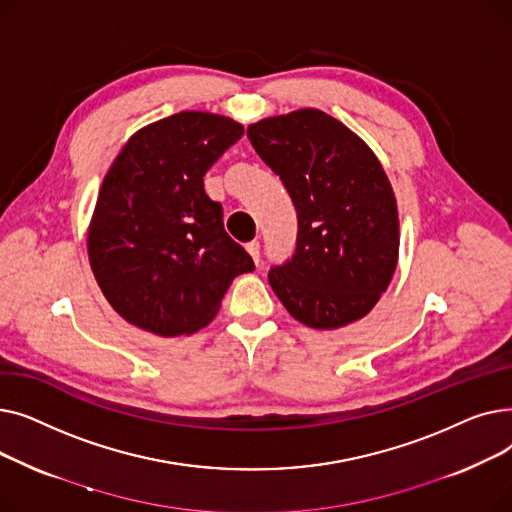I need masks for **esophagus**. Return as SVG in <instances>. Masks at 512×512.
<instances>
[{"instance_id":"obj_1","label":"esophagus","mask_w":512,"mask_h":512,"mask_svg":"<svg viewBox=\"0 0 512 512\" xmlns=\"http://www.w3.org/2000/svg\"><path fill=\"white\" fill-rule=\"evenodd\" d=\"M247 251H249V255L253 257V261H255V263H259V242H257V240L249 242V245H247Z\"/></svg>"}]
</instances>
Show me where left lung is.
I'll use <instances>...</instances> for the list:
<instances>
[{"instance_id":"obj_1","label":"left lung","mask_w":512,"mask_h":512,"mask_svg":"<svg viewBox=\"0 0 512 512\" xmlns=\"http://www.w3.org/2000/svg\"><path fill=\"white\" fill-rule=\"evenodd\" d=\"M297 209V249L267 278L301 324L334 330L367 315L398 261V209L373 151L336 118L297 110L247 128Z\"/></svg>"}]
</instances>
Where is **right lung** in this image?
<instances>
[{"mask_svg": "<svg viewBox=\"0 0 512 512\" xmlns=\"http://www.w3.org/2000/svg\"><path fill=\"white\" fill-rule=\"evenodd\" d=\"M245 128L180 112L134 132L99 188L89 226L95 280L118 315L157 336L193 334L232 280L255 270L203 188L207 170Z\"/></svg>", "mask_w": 512, "mask_h": 512, "instance_id": "obj_1", "label": "right lung"}]
</instances>
